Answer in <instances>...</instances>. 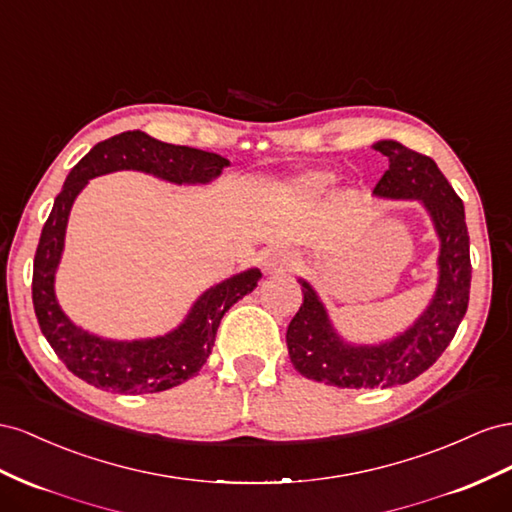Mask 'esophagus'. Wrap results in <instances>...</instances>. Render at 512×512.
<instances>
[{
    "label": "esophagus",
    "mask_w": 512,
    "mask_h": 512,
    "mask_svg": "<svg viewBox=\"0 0 512 512\" xmlns=\"http://www.w3.org/2000/svg\"><path fill=\"white\" fill-rule=\"evenodd\" d=\"M291 264H294V257H291V253L283 251V248H272V251L264 255V270L270 274L287 272Z\"/></svg>",
    "instance_id": "1"
}]
</instances>
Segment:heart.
<instances>
[{
  "mask_svg": "<svg viewBox=\"0 0 512 512\" xmlns=\"http://www.w3.org/2000/svg\"><path fill=\"white\" fill-rule=\"evenodd\" d=\"M332 184V173L328 171H304L291 178L287 184V191L296 199H315L328 191Z\"/></svg>",
  "mask_w": 512,
  "mask_h": 512,
  "instance_id": "heart-1",
  "label": "heart"
}]
</instances>
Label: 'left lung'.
<instances>
[{"mask_svg":"<svg viewBox=\"0 0 512 512\" xmlns=\"http://www.w3.org/2000/svg\"><path fill=\"white\" fill-rule=\"evenodd\" d=\"M373 150L388 156V171L373 195L418 201L431 218L440 240L437 287L410 328L379 343H352L334 328L313 285L298 279L304 300L287 328L291 364L306 379L337 388H392L412 382L450 345L470 300L472 264L463 201L429 156L392 139L373 143Z\"/></svg>","mask_w":512,"mask_h":512,"instance_id":"1","label":"left lung"}]
</instances>
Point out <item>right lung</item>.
Here are the masks:
<instances>
[{"mask_svg": "<svg viewBox=\"0 0 512 512\" xmlns=\"http://www.w3.org/2000/svg\"><path fill=\"white\" fill-rule=\"evenodd\" d=\"M225 167L229 160L221 154L158 141L141 130H126L96 143L70 169L42 227L32 281L40 330L70 373L107 392L145 394L180 386L206 364L218 324L233 304L257 287L259 268L233 274L203 291L173 330L135 341L98 337L77 326L57 302L55 274L64 255L72 203L92 178L113 171H141L175 186H203L214 182Z\"/></svg>", "mask_w": 512, "mask_h": 512, "instance_id": "right-lung-1", "label": "right lung"}]
</instances>
